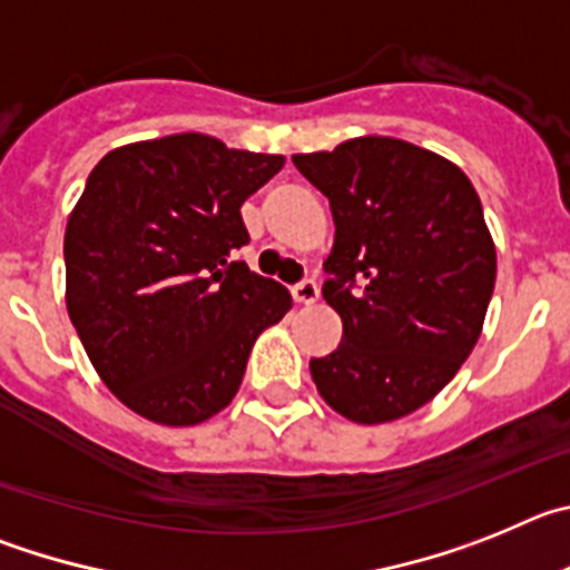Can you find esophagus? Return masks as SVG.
Here are the masks:
<instances>
[{
	"label": "esophagus",
	"instance_id": "obj_1",
	"mask_svg": "<svg viewBox=\"0 0 570 570\" xmlns=\"http://www.w3.org/2000/svg\"><path fill=\"white\" fill-rule=\"evenodd\" d=\"M317 295H321V289H317V284L312 278L301 281V284L292 286V297H295V304H315Z\"/></svg>",
	"mask_w": 570,
	"mask_h": 570
}]
</instances>
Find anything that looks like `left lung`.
<instances>
[{"label":"left lung","instance_id":"8db88e82","mask_svg":"<svg viewBox=\"0 0 570 570\" xmlns=\"http://www.w3.org/2000/svg\"><path fill=\"white\" fill-rule=\"evenodd\" d=\"M292 161L335 222L323 297L343 337L309 361L317 394L352 423L406 417L440 394L483 332L497 249L480 196L458 164L403 138H348Z\"/></svg>","mask_w":570,"mask_h":570}]
</instances>
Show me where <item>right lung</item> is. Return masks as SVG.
<instances>
[{"label": "right lung", "mask_w": 570, "mask_h": 570, "mask_svg": "<svg viewBox=\"0 0 570 570\" xmlns=\"http://www.w3.org/2000/svg\"><path fill=\"white\" fill-rule=\"evenodd\" d=\"M284 156L204 132L107 153L65 229V301L87 357L130 412L196 425L233 403L253 343L292 309L235 249L240 204Z\"/></svg>", "instance_id": "add662e5"}]
</instances>
